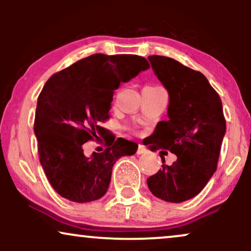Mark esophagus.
Returning a JSON list of instances; mask_svg holds the SVG:
<instances>
[{
	"mask_svg": "<svg viewBox=\"0 0 251 251\" xmlns=\"http://www.w3.org/2000/svg\"><path fill=\"white\" fill-rule=\"evenodd\" d=\"M148 152V150H146V148L144 145H138V150H137V154H143V153H146Z\"/></svg>",
	"mask_w": 251,
	"mask_h": 251,
	"instance_id": "34e87169",
	"label": "esophagus"
}]
</instances>
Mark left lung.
I'll return each instance as SVG.
<instances>
[{
    "label": "left lung",
    "mask_w": 251,
    "mask_h": 251,
    "mask_svg": "<svg viewBox=\"0 0 251 251\" xmlns=\"http://www.w3.org/2000/svg\"><path fill=\"white\" fill-rule=\"evenodd\" d=\"M152 70L169 93L168 120L152 135V151L163 148L177 160L148 178L152 195L170 203L197 196L217 169L226 119L221 98L208 79L175 59L149 56ZM163 152V151H162Z\"/></svg>",
    "instance_id": "left-lung-1"
}]
</instances>
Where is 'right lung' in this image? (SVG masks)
Wrapping results in <instances>:
<instances>
[{
	"label": "right lung",
	"mask_w": 251,
	"mask_h": 251,
	"mask_svg": "<svg viewBox=\"0 0 251 251\" xmlns=\"http://www.w3.org/2000/svg\"><path fill=\"white\" fill-rule=\"evenodd\" d=\"M150 68L143 56L93 55L54 74L37 98L34 133L40 163L53 189L61 197L87 203L107 192L112 168L123 155L137 152L138 144L124 138L103 137L101 153H83L82 145L102 137L98 124L108 118L114 89Z\"/></svg>",
	"instance_id": "obj_1"
}]
</instances>
